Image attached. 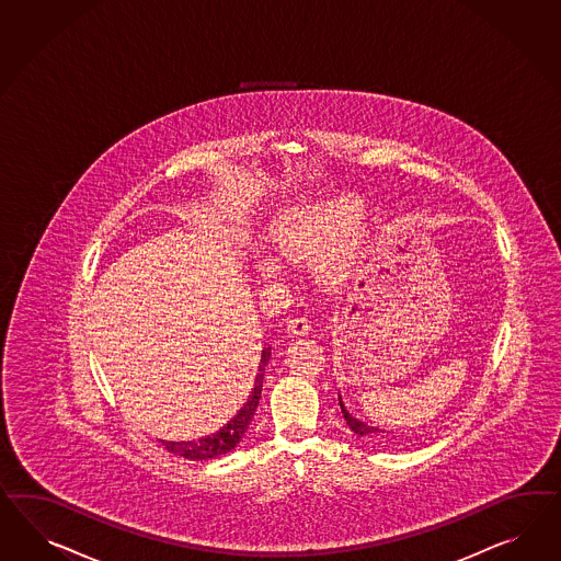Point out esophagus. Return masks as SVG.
Returning a JSON list of instances; mask_svg holds the SVG:
<instances>
[{"label": "esophagus", "mask_w": 561, "mask_h": 561, "mask_svg": "<svg viewBox=\"0 0 561 561\" xmlns=\"http://www.w3.org/2000/svg\"><path fill=\"white\" fill-rule=\"evenodd\" d=\"M287 328L290 334L305 336V334H309V330H311V321L307 320L305 316H297V318H290V320L287 321Z\"/></svg>", "instance_id": "esophagus-1"}]
</instances>
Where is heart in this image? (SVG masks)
<instances>
[{
    "mask_svg": "<svg viewBox=\"0 0 561 561\" xmlns=\"http://www.w3.org/2000/svg\"><path fill=\"white\" fill-rule=\"evenodd\" d=\"M358 213L360 205L353 198H336L323 205L288 208L287 213L276 217L271 227L274 250L290 260H316V271L321 278L328 283H337L353 271L367 238L365 225L347 226L353 224ZM262 271L274 276L278 274V266L274 260L266 257L262 262Z\"/></svg>",
    "mask_w": 561,
    "mask_h": 561,
    "instance_id": "obj_1",
    "label": "heart"
}]
</instances>
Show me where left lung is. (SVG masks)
<instances>
[{"label":"left lung","instance_id":"left-lung-1","mask_svg":"<svg viewBox=\"0 0 561 561\" xmlns=\"http://www.w3.org/2000/svg\"><path fill=\"white\" fill-rule=\"evenodd\" d=\"M340 400V408H342V414H344V420H346V424L351 426V431H353L356 436H363V438H373V440H379V438H385V431H379V428H375V426H368L365 422H360L358 417H354L353 414H348V410L344 408V403H342V398H337Z\"/></svg>","mask_w":561,"mask_h":561}]
</instances>
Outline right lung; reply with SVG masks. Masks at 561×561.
Instances as JSON below:
<instances>
[{
	"label": "right lung",
	"instance_id": "1",
	"mask_svg": "<svg viewBox=\"0 0 561 561\" xmlns=\"http://www.w3.org/2000/svg\"><path fill=\"white\" fill-rule=\"evenodd\" d=\"M271 360V348L262 351V358H260V367H257L256 381H254V389L248 396L245 403L241 405L240 412L231 417L224 428H219L215 434L203 436L198 440H182V443H174V440H161V445L168 448L170 453L180 455L184 459L191 461H207V459H215L221 457L225 453L233 450L238 447L241 436L248 433V426L252 422V417L256 414L257 401L262 396V381H264V370Z\"/></svg>",
	"mask_w": 561,
	"mask_h": 561
}]
</instances>
